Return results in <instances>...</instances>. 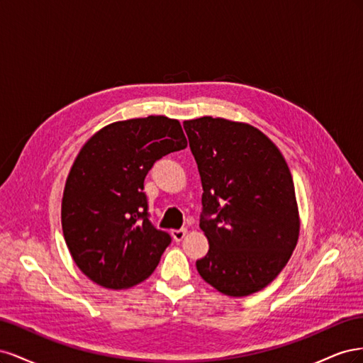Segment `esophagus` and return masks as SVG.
<instances>
[{
    "instance_id": "obj_1",
    "label": "esophagus",
    "mask_w": 363,
    "mask_h": 363,
    "mask_svg": "<svg viewBox=\"0 0 363 363\" xmlns=\"http://www.w3.org/2000/svg\"><path fill=\"white\" fill-rule=\"evenodd\" d=\"M186 233H188V228H180V230H172L171 232V235H172V238H174V240H182L184 236H186Z\"/></svg>"
}]
</instances>
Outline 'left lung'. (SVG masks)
I'll use <instances>...</instances> for the list:
<instances>
[{
	"label": "left lung",
	"mask_w": 363,
	"mask_h": 363,
	"mask_svg": "<svg viewBox=\"0 0 363 363\" xmlns=\"http://www.w3.org/2000/svg\"><path fill=\"white\" fill-rule=\"evenodd\" d=\"M203 184L200 228L207 255L196 260L206 283L224 295L267 288L298 242L292 175L277 145L256 127L224 118L184 121Z\"/></svg>",
	"instance_id": "left-lung-1"
}]
</instances>
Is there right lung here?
Wrapping results in <instances>:
<instances>
[{"mask_svg": "<svg viewBox=\"0 0 363 363\" xmlns=\"http://www.w3.org/2000/svg\"><path fill=\"white\" fill-rule=\"evenodd\" d=\"M188 147L177 119L133 118L87 139L65 183V242L84 276L106 289H127L159 265L168 233L148 221L144 180L156 160Z\"/></svg>", "mask_w": 363, "mask_h": 363, "instance_id": "obj_1", "label": "right lung"}]
</instances>
